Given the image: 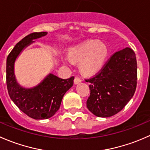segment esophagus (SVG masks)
Listing matches in <instances>:
<instances>
[{"label": "esophagus", "instance_id": "obj_1", "mask_svg": "<svg viewBox=\"0 0 150 150\" xmlns=\"http://www.w3.org/2000/svg\"><path fill=\"white\" fill-rule=\"evenodd\" d=\"M81 79L79 78V77H78V76H76V77H75V79H74V83H75L76 84H79V83L81 82Z\"/></svg>", "mask_w": 150, "mask_h": 150}]
</instances>
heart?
<instances>
[{
	"mask_svg": "<svg viewBox=\"0 0 150 150\" xmlns=\"http://www.w3.org/2000/svg\"><path fill=\"white\" fill-rule=\"evenodd\" d=\"M107 54V47L104 44L89 40L71 48L68 56L71 61H80V69L83 73L92 74L103 67Z\"/></svg>",
	"mask_w": 150,
	"mask_h": 150,
	"instance_id": "b5f03b06",
	"label": "heart"
}]
</instances>
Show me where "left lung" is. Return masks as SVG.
<instances>
[{"label":"left lung","mask_w":150,"mask_h":150,"mask_svg":"<svg viewBox=\"0 0 150 150\" xmlns=\"http://www.w3.org/2000/svg\"><path fill=\"white\" fill-rule=\"evenodd\" d=\"M137 81L135 52L129 47L118 50L98 73L86 80L90 83L86 107L98 117L115 115L134 96Z\"/></svg>","instance_id":"1"}]
</instances>
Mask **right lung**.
<instances>
[{
    "label": "right lung",
    "instance_id": "add662e5",
    "mask_svg": "<svg viewBox=\"0 0 150 150\" xmlns=\"http://www.w3.org/2000/svg\"><path fill=\"white\" fill-rule=\"evenodd\" d=\"M47 32H33L15 45L6 60V84L8 95L16 105L30 118L47 119L58 110L66 92L73 86L74 77L63 79L50 74L40 84L30 89L21 87L16 82L14 63L24 47L34 42L32 40L45 36Z\"/></svg>",
    "mask_w": 150,
    "mask_h": 150
}]
</instances>
